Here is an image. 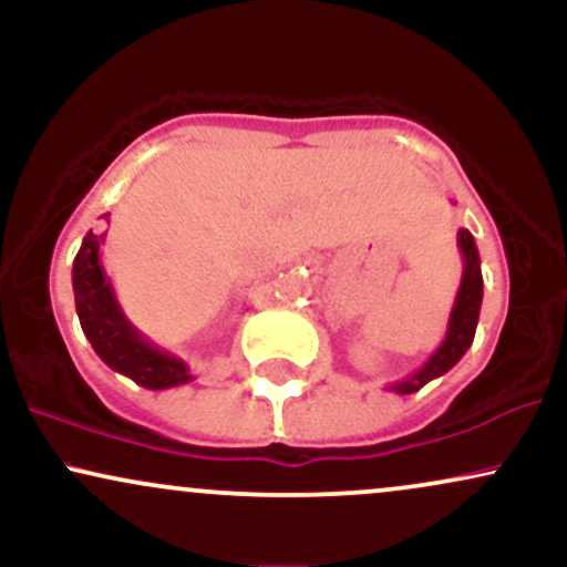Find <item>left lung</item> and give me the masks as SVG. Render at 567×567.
<instances>
[{"instance_id":"left-lung-1","label":"left lung","mask_w":567,"mask_h":567,"mask_svg":"<svg viewBox=\"0 0 567 567\" xmlns=\"http://www.w3.org/2000/svg\"><path fill=\"white\" fill-rule=\"evenodd\" d=\"M458 250L464 258V271H461V285L455 292V303L451 311V320H447V333L445 341L440 343V349L429 357V362L421 370H415L408 379L394 381L392 392L396 394H413L421 386H426L429 381L440 379L442 373H447L461 357L466 354V349L472 347L474 330H477L480 320V306H483V271H480V252L474 245L472 231L458 229Z\"/></svg>"}]
</instances>
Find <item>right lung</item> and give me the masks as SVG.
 Here are the masks:
<instances>
[{
  "instance_id": "obj_1",
  "label": "right lung",
  "mask_w": 567,
  "mask_h": 567,
  "mask_svg": "<svg viewBox=\"0 0 567 567\" xmlns=\"http://www.w3.org/2000/svg\"><path fill=\"white\" fill-rule=\"evenodd\" d=\"M101 245L103 234H84L80 252L74 258V269H71L76 315H80L82 333L93 343L95 354L109 368L133 379L143 389H173L194 381L192 370L181 357L159 349L127 320L116 301L112 279L103 269Z\"/></svg>"
}]
</instances>
